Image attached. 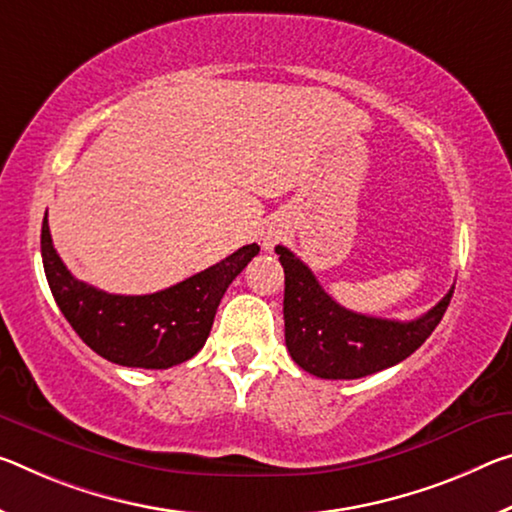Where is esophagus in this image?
<instances>
[{"label":"esophagus","instance_id":"obj_1","mask_svg":"<svg viewBox=\"0 0 512 512\" xmlns=\"http://www.w3.org/2000/svg\"><path fill=\"white\" fill-rule=\"evenodd\" d=\"M282 234H285V232H282V227L278 223H269V225H266V230L262 232V246L266 250H273L275 243L282 239Z\"/></svg>","mask_w":512,"mask_h":512}]
</instances>
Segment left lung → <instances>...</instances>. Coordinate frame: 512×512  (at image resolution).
Instances as JSON below:
<instances>
[{"label":"left lung","instance_id":"1","mask_svg":"<svg viewBox=\"0 0 512 512\" xmlns=\"http://www.w3.org/2000/svg\"><path fill=\"white\" fill-rule=\"evenodd\" d=\"M285 269V342L291 360L316 378L353 380L394 367L431 337L451 303H440L415 321L378 319L346 310L330 298L310 266L285 246H275Z\"/></svg>","mask_w":512,"mask_h":512}]
</instances>
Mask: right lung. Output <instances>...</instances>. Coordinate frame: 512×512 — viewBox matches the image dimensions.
Here are the masks:
<instances>
[{
    "mask_svg": "<svg viewBox=\"0 0 512 512\" xmlns=\"http://www.w3.org/2000/svg\"><path fill=\"white\" fill-rule=\"evenodd\" d=\"M40 253L56 305L81 342L120 367L168 369L205 346L218 303L259 246H243L209 269L145 296L107 294L77 280L54 250L47 214Z\"/></svg>",
    "mask_w": 512,
    "mask_h": 512,
    "instance_id": "add662e5",
    "label": "right lung"
}]
</instances>
